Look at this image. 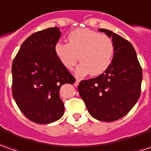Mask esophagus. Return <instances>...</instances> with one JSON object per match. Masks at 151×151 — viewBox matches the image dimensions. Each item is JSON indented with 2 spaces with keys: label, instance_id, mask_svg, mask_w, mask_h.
Masks as SVG:
<instances>
[{
  "label": "esophagus",
  "instance_id": "1",
  "mask_svg": "<svg viewBox=\"0 0 151 151\" xmlns=\"http://www.w3.org/2000/svg\"><path fill=\"white\" fill-rule=\"evenodd\" d=\"M79 82H80V79L76 78V82H75V86H77L78 84H79Z\"/></svg>",
  "mask_w": 151,
  "mask_h": 151
}]
</instances>
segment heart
I'll list each match as a JSON object with an SVG mask.
<instances>
[{
  "mask_svg": "<svg viewBox=\"0 0 151 151\" xmlns=\"http://www.w3.org/2000/svg\"><path fill=\"white\" fill-rule=\"evenodd\" d=\"M67 39L68 43L59 42L55 45V53L66 69H72L79 59L81 63L76 69L77 74L99 76L113 62L114 43L105 34L89 29H77L68 34Z\"/></svg>",
  "mask_w": 151,
  "mask_h": 151,
  "instance_id": "b5f03b06",
  "label": "heart"
}]
</instances>
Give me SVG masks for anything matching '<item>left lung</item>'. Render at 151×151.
<instances>
[{"label":"left lung","instance_id":"obj_1","mask_svg":"<svg viewBox=\"0 0 151 151\" xmlns=\"http://www.w3.org/2000/svg\"><path fill=\"white\" fill-rule=\"evenodd\" d=\"M114 43L111 65L98 77L83 80L78 90L89 114L102 122H113L129 113L140 98L142 69L132 43L104 29Z\"/></svg>","mask_w":151,"mask_h":151}]
</instances>
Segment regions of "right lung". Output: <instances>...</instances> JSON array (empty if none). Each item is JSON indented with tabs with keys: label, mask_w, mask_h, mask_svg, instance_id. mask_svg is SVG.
<instances>
[{
	"label": "right lung",
	"mask_w": 151,
	"mask_h": 151,
	"mask_svg": "<svg viewBox=\"0 0 151 151\" xmlns=\"http://www.w3.org/2000/svg\"><path fill=\"white\" fill-rule=\"evenodd\" d=\"M58 27L30 35L22 43L12 63V94L23 114L30 121L47 124L64 114L59 90L76 79L55 53L61 37Z\"/></svg>",
	"instance_id": "obj_1"
}]
</instances>
